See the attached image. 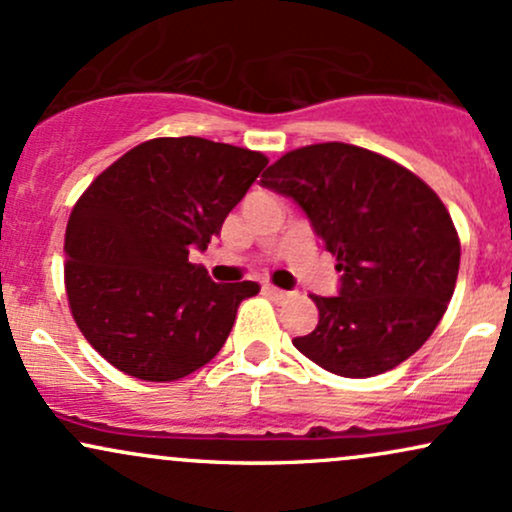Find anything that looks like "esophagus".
Masks as SVG:
<instances>
[{"label": "esophagus", "mask_w": 512, "mask_h": 512, "mask_svg": "<svg viewBox=\"0 0 512 512\" xmlns=\"http://www.w3.org/2000/svg\"><path fill=\"white\" fill-rule=\"evenodd\" d=\"M262 289H264V293H267V296L276 298V301H284V298L289 296V293H286V291H281V289H276V286H272V284H264Z\"/></svg>", "instance_id": "1"}]
</instances>
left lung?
Returning a JSON list of instances; mask_svg holds the SVG:
<instances>
[{
    "label": "left lung",
    "instance_id": "left-lung-1",
    "mask_svg": "<svg viewBox=\"0 0 512 512\" xmlns=\"http://www.w3.org/2000/svg\"><path fill=\"white\" fill-rule=\"evenodd\" d=\"M337 257V296L293 346L344 378H373L421 349L455 291L460 240L436 192L390 158L342 142L303 146L262 175Z\"/></svg>",
    "mask_w": 512,
    "mask_h": 512
}]
</instances>
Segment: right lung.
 Wrapping results in <instances>:
<instances>
[{
	"instance_id": "add662e5",
	"label": "right lung",
	"mask_w": 512,
	"mask_h": 512,
	"mask_svg": "<svg viewBox=\"0 0 512 512\" xmlns=\"http://www.w3.org/2000/svg\"><path fill=\"white\" fill-rule=\"evenodd\" d=\"M267 166L260 151L202 137L134 146L74 204L64 284L88 344L122 373L170 383L221 351L255 281L216 284L190 262Z\"/></svg>"
}]
</instances>
